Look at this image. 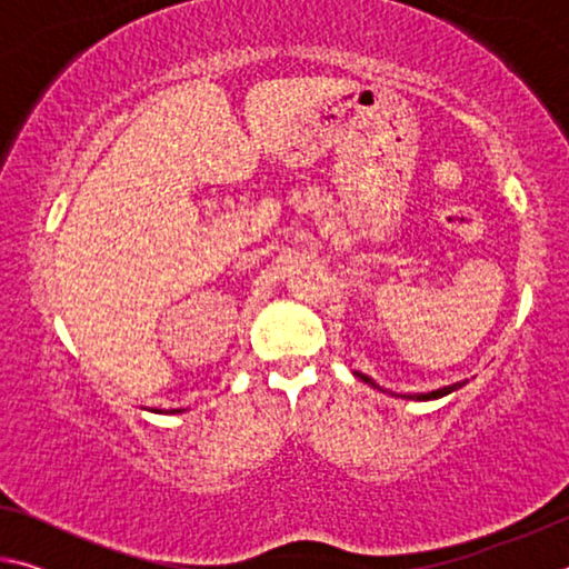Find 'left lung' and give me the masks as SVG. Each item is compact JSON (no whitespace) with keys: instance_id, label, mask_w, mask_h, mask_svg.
Segmentation results:
<instances>
[{"instance_id":"1","label":"left lung","mask_w":569,"mask_h":569,"mask_svg":"<svg viewBox=\"0 0 569 569\" xmlns=\"http://www.w3.org/2000/svg\"><path fill=\"white\" fill-rule=\"evenodd\" d=\"M353 377H356V379H361L363 383H369V387H373V389L383 391L377 381L369 379V377H366V373H361V371H353ZM465 383H467V381H457V383H449V387H445V389H437V391H427V393H407V397H401V399H413V401H431V399H441V397H447V393L461 389V387H465Z\"/></svg>"}]
</instances>
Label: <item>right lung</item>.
<instances>
[{
  "label": "right lung",
  "mask_w": 569,
  "mask_h": 569,
  "mask_svg": "<svg viewBox=\"0 0 569 569\" xmlns=\"http://www.w3.org/2000/svg\"><path fill=\"white\" fill-rule=\"evenodd\" d=\"M178 411H180V409H170V411H168V413H178Z\"/></svg>",
  "instance_id": "obj_1"
}]
</instances>
